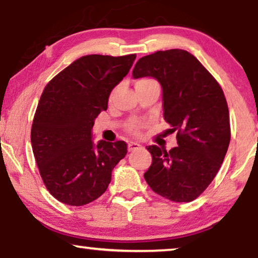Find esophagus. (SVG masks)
<instances>
[{
	"instance_id": "obj_1",
	"label": "esophagus",
	"mask_w": 258,
	"mask_h": 258,
	"mask_svg": "<svg viewBox=\"0 0 258 258\" xmlns=\"http://www.w3.org/2000/svg\"><path fill=\"white\" fill-rule=\"evenodd\" d=\"M139 149H143V146L140 145V144L136 143V142L128 143V151H130V152H132V151H136V150H139Z\"/></svg>"
}]
</instances>
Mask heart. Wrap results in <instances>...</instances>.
Returning a JSON list of instances; mask_svg holds the SVG:
<instances>
[{
	"label": "heart",
	"instance_id": "obj_1",
	"mask_svg": "<svg viewBox=\"0 0 258 258\" xmlns=\"http://www.w3.org/2000/svg\"><path fill=\"white\" fill-rule=\"evenodd\" d=\"M149 81H153L152 79H147V78H144V79H139V80H137L136 85H140V84H145V82H149ZM142 127H143V123L140 122H133L131 125L128 126V131L133 133V135H139L140 131H142Z\"/></svg>",
	"mask_w": 258,
	"mask_h": 258
}]
</instances>
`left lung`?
<instances>
[{
  "mask_svg": "<svg viewBox=\"0 0 258 258\" xmlns=\"http://www.w3.org/2000/svg\"><path fill=\"white\" fill-rule=\"evenodd\" d=\"M132 75L160 82L164 119L170 132H177L178 146L172 150L147 147L152 164L144 178L161 197L178 203L195 201L221 169L231 138L223 89L197 57L183 49L143 56Z\"/></svg>",
  "mask_w": 258,
  "mask_h": 258,
  "instance_id": "obj_1",
  "label": "left lung"
}]
</instances>
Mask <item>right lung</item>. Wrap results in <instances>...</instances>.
<instances>
[{
  "label": "right lung",
  "instance_id": "right-lung-1",
  "mask_svg": "<svg viewBox=\"0 0 258 258\" xmlns=\"http://www.w3.org/2000/svg\"><path fill=\"white\" fill-rule=\"evenodd\" d=\"M136 54L82 56L44 87L33 119L32 140L40 176L49 194L72 207L100 197L127 144L92 142V127L107 109L111 91L130 72Z\"/></svg>",
  "mask_w": 258,
  "mask_h": 258
}]
</instances>
